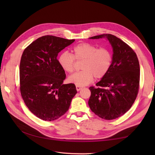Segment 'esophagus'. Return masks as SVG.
Segmentation results:
<instances>
[{"label":"esophagus","instance_id":"esophagus-1","mask_svg":"<svg viewBox=\"0 0 155 155\" xmlns=\"http://www.w3.org/2000/svg\"><path fill=\"white\" fill-rule=\"evenodd\" d=\"M81 89H82V87H79V86H76V90H77L78 91H79L81 90Z\"/></svg>","mask_w":155,"mask_h":155}]
</instances>
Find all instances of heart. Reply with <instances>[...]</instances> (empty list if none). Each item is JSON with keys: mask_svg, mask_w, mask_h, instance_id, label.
Returning a JSON list of instances; mask_svg holds the SVG:
<instances>
[{"mask_svg": "<svg viewBox=\"0 0 155 155\" xmlns=\"http://www.w3.org/2000/svg\"><path fill=\"white\" fill-rule=\"evenodd\" d=\"M72 54L64 51L59 56V64L64 71L72 73L74 70L76 60H83L82 71L72 74L70 82L76 86L83 87L93 81L94 79L101 78L109 71L112 63V54L105 48H97L90 43H80L72 48Z\"/></svg>", "mask_w": 155, "mask_h": 155, "instance_id": "obj_1", "label": "heart"}]
</instances>
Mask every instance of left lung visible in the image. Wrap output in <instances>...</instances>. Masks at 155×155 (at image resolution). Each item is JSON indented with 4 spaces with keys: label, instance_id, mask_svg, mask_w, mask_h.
Returning <instances> with one entry per match:
<instances>
[{
    "label": "left lung",
    "instance_id": "obj_1",
    "mask_svg": "<svg viewBox=\"0 0 155 155\" xmlns=\"http://www.w3.org/2000/svg\"><path fill=\"white\" fill-rule=\"evenodd\" d=\"M105 37L112 47V63L97 87L89 88L88 105L101 118L110 120L124 115L134 104L139 90L140 64L134 50L117 37L108 34L90 39Z\"/></svg>",
    "mask_w": 155,
    "mask_h": 155
}]
</instances>
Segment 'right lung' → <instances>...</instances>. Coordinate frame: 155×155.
<instances>
[{
	"label": "right lung",
	"instance_id": "1",
	"mask_svg": "<svg viewBox=\"0 0 155 155\" xmlns=\"http://www.w3.org/2000/svg\"><path fill=\"white\" fill-rule=\"evenodd\" d=\"M74 41L45 35L23 51L19 67L21 94L29 110L41 120L60 118L76 94L74 84H63L66 74L57 59L60 51Z\"/></svg>",
	"mask_w": 155,
	"mask_h": 155
}]
</instances>
